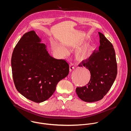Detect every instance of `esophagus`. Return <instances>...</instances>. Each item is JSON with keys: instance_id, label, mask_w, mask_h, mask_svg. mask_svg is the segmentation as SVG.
Segmentation results:
<instances>
[{"instance_id": "1", "label": "esophagus", "mask_w": 131, "mask_h": 131, "mask_svg": "<svg viewBox=\"0 0 131 131\" xmlns=\"http://www.w3.org/2000/svg\"><path fill=\"white\" fill-rule=\"evenodd\" d=\"M74 68H75V67H74V65L72 64H71L70 66V68H69V71H70V72H72V71H73V70L74 69Z\"/></svg>"}]
</instances>
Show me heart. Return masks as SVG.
<instances>
[{
  "label": "heart",
  "instance_id": "heart-1",
  "mask_svg": "<svg viewBox=\"0 0 131 131\" xmlns=\"http://www.w3.org/2000/svg\"><path fill=\"white\" fill-rule=\"evenodd\" d=\"M54 50L61 56H64L67 54L66 49L58 44L54 45ZM93 51L92 46L88 43L85 44L79 47L75 52V58L79 62H83L89 58Z\"/></svg>",
  "mask_w": 131,
  "mask_h": 131
}]
</instances>
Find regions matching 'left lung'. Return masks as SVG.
<instances>
[{
	"mask_svg": "<svg viewBox=\"0 0 131 131\" xmlns=\"http://www.w3.org/2000/svg\"><path fill=\"white\" fill-rule=\"evenodd\" d=\"M98 33L100 43L99 52L80 66L90 71V81L86 86L75 89L78 96L87 102L97 101L103 98L112 87L117 72L113 46L103 34Z\"/></svg>",
	"mask_w": 131,
	"mask_h": 131,
	"instance_id": "1",
	"label": "left lung"
}]
</instances>
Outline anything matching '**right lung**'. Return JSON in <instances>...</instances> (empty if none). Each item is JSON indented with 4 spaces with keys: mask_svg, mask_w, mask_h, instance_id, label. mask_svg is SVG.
<instances>
[{
    "mask_svg": "<svg viewBox=\"0 0 131 131\" xmlns=\"http://www.w3.org/2000/svg\"><path fill=\"white\" fill-rule=\"evenodd\" d=\"M11 63L17 90L37 103L49 98L57 83L69 73V64L51 56L34 31L25 33L20 39L13 51Z\"/></svg>",
    "mask_w": 131,
    "mask_h": 131,
    "instance_id": "1",
    "label": "right lung"
}]
</instances>
